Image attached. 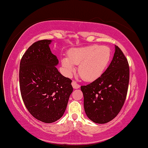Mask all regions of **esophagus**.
<instances>
[{"instance_id":"1","label":"esophagus","mask_w":148,"mask_h":148,"mask_svg":"<svg viewBox=\"0 0 148 148\" xmlns=\"http://www.w3.org/2000/svg\"><path fill=\"white\" fill-rule=\"evenodd\" d=\"M71 85H72V87L74 88V89L79 88V87H80V86H79V84H78L77 83L75 82H71Z\"/></svg>"}]
</instances>
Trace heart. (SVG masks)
I'll list each match as a JSON object with an SVG mask.
<instances>
[{
  "instance_id": "b5f03b06",
  "label": "heart",
  "mask_w": 148,
  "mask_h": 148,
  "mask_svg": "<svg viewBox=\"0 0 148 148\" xmlns=\"http://www.w3.org/2000/svg\"><path fill=\"white\" fill-rule=\"evenodd\" d=\"M111 59V50L105 45H88L72 48L68 52V58H62L61 64L64 74L71 77L79 65L78 73L83 80L93 82L101 77Z\"/></svg>"
}]
</instances>
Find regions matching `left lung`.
Masks as SVG:
<instances>
[{
    "instance_id": "1",
    "label": "left lung",
    "mask_w": 148,
    "mask_h": 148,
    "mask_svg": "<svg viewBox=\"0 0 148 148\" xmlns=\"http://www.w3.org/2000/svg\"><path fill=\"white\" fill-rule=\"evenodd\" d=\"M129 83L127 59L115 45L112 60L101 77L81 86L84 110L88 119L97 124H105L116 117L124 104Z\"/></svg>"
}]
</instances>
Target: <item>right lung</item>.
Segmentation results:
<instances>
[{
	"label": "right lung",
	"mask_w": 148,
	"mask_h": 148,
	"mask_svg": "<svg viewBox=\"0 0 148 148\" xmlns=\"http://www.w3.org/2000/svg\"><path fill=\"white\" fill-rule=\"evenodd\" d=\"M52 40L35 42L19 64L22 100L31 114L44 123H53L64 114L73 91L71 81L56 68L59 61L51 53Z\"/></svg>",
	"instance_id": "add662e5"
}]
</instances>
